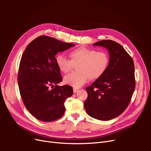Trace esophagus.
Returning <instances> with one entry per match:
<instances>
[{
    "mask_svg": "<svg viewBox=\"0 0 151 151\" xmlns=\"http://www.w3.org/2000/svg\"><path fill=\"white\" fill-rule=\"evenodd\" d=\"M79 91V89H77V88H74V93H77V91Z\"/></svg>",
    "mask_w": 151,
    "mask_h": 151,
    "instance_id": "obj_1",
    "label": "esophagus"
}]
</instances>
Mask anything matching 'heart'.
<instances>
[{
    "mask_svg": "<svg viewBox=\"0 0 151 151\" xmlns=\"http://www.w3.org/2000/svg\"><path fill=\"white\" fill-rule=\"evenodd\" d=\"M70 59L64 55L58 53L55 57V62L61 72L67 74L77 65V72L71 73L64 77V83L74 88H79L87 83L89 79H97L107 70L109 56L104 51L80 47L69 53Z\"/></svg>",
    "mask_w": 151,
    "mask_h": 151,
    "instance_id": "obj_1",
    "label": "heart"
}]
</instances>
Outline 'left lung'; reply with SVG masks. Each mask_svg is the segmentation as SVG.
Returning <instances> with one entry per match:
<instances>
[{
  "label": "left lung",
  "mask_w": 151,
  "mask_h": 151,
  "mask_svg": "<svg viewBox=\"0 0 151 151\" xmlns=\"http://www.w3.org/2000/svg\"><path fill=\"white\" fill-rule=\"evenodd\" d=\"M94 46L106 48L109 63L104 74L86 88L87 113L96 119L107 121L115 118L129 106L135 88L133 59L119 43L101 40Z\"/></svg>",
  "instance_id": "left-lung-1"
}]
</instances>
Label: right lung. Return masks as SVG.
I'll list each match as a JSON object with an SVG mask.
<instances>
[{"mask_svg":"<svg viewBox=\"0 0 151 151\" xmlns=\"http://www.w3.org/2000/svg\"><path fill=\"white\" fill-rule=\"evenodd\" d=\"M74 45L43 35L32 41L22 54L17 76L19 92L26 109L39 120L53 122L65 113L64 102L73 89L57 85L62 77L55 55Z\"/></svg>","mask_w":151,"mask_h":151,"instance_id":"right-lung-1","label":"right lung"}]
</instances>
